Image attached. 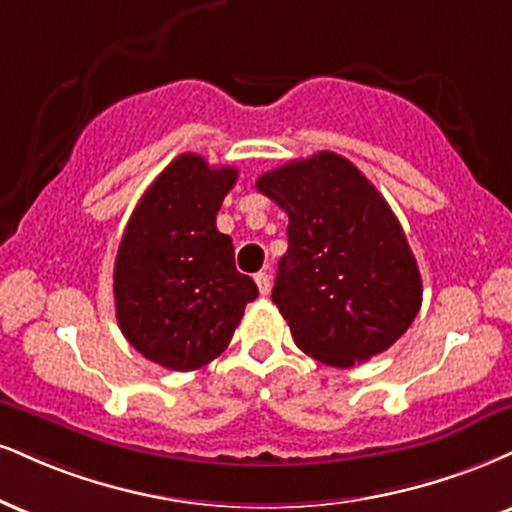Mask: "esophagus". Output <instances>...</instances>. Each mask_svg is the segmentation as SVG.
I'll return each instance as SVG.
<instances>
[{
    "label": "esophagus",
    "mask_w": 512,
    "mask_h": 512,
    "mask_svg": "<svg viewBox=\"0 0 512 512\" xmlns=\"http://www.w3.org/2000/svg\"><path fill=\"white\" fill-rule=\"evenodd\" d=\"M255 283H257V288H260L262 295H267L269 288H272V283H269V274H267V272H257V274H255Z\"/></svg>",
    "instance_id": "obj_1"
}]
</instances>
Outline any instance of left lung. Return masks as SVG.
I'll return each mask as SVG.
<instances>
[{
    "label": "left lung",
    "mask_w": 512,
    "mask_h": 512,
    "mask_svg": "<svg viewBox=\"0 0 512 512\" xmlns=\"http://www.w3.org/2000/svg\"><path fill=\"white\" fill-rule=\"evenodd\" d=\"M288 214L272 300L295 346L331 367L389 350L422 305V279L389 202L336 152L257 178Z\"/></svg>",
    "instance_id": "obj_1"
}]
</instances>
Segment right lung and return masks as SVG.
Wrapping results in <instances>:
<instances>
[{
	"mask_svg": "<svg viewBox=\"0 0 512 512\" xmlns=\"http://www.w3.org/2000/svg\"><path fill=\"white\" fill-rule=\"evenodd\" d=\"M233 166L178 155L135 205L114 264L116 319L147 360L190 372L231 343L245 305L257 298L217 231V212L236 183Z\"/></svg>",
	"mask_w": 512,
	"mask_h": 512,
	"instance_id": "obj_1",
	"label": "right lung"
}]
</instances>
